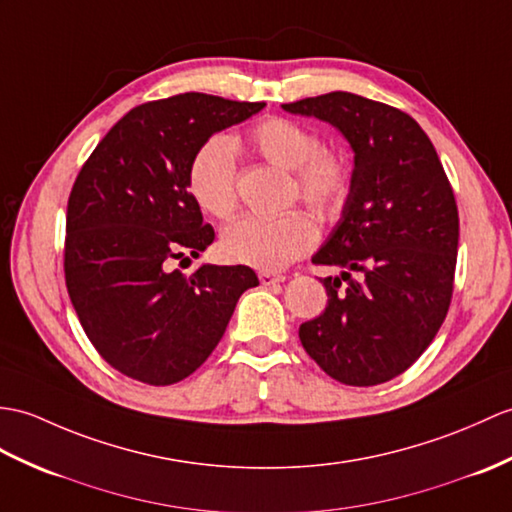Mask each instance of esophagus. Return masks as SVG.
Here are the masks:
<instances>
[{"label":"esophagus","mask_w":512,"mask_h":512,"mask_svg":"<svg viewBox=\"0 0 512 512\" xmlns=\"http://www.w3.org/2000/svg\"><path fill=\"white\" fill-rule=\"evenodd\" d=\"M259 281L264 285H277V283H283L285 277L279 275V272H272V270H261L259 272Z\"/></svg>","instance_id":"obj_1"}]
</instances>
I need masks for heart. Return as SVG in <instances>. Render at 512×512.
I'll list each match as a JSON object with an SVG mask.
<instances>
[{
  "mask_svg": "<svg viewBox=\"0 0 512 512\" xmlns=\"http://www.w3.org/2000/svg\"><path fill=\"white\" fill-rule=\"evenodd\" d=\"M251 146L266 161L294 172L299 196L318 216H329L349 189V168L342 157L320 152L314 130L283 117H268L248 133ZM189 192L216 218H229L237 207L235 144L229 137L207 139L187 168ZM316 244V227L303 211L283 216H242L222 235V253L235 264L277 270L299 259Z\"/></svg>",
  "mask_w": 512,
  "mask_h": 512,
  "instance_id": "heart-1",
  "label": "heart"
}]
</instances>
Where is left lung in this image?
Wrapping results in <instances>:
<instances>
[{
	"label": "left lung",
	"mask_w": 512,
	"mask_h": 512,
	"mask_svg": "<svg viewBox=\"0 0 512 512\" xmlns=\"http://www.w3.org/2000/svg\"><path fill=\"white\" fill-rule=\"evenodd\" d=\"M334 126L353 150L340 220L312 257L325 312L299 329L303 349L349 386L401 375L430 347L454 290L458 207L423 128L399 109L334 91L281 104Z\"/></svg>",
	"instance_id": "8db88e82"
}]
</instances>
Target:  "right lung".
<instances>
[{
  "mask_svg": "<svg viewBox=\"0 0 512 512\" xmlns=\"http://www.w3.org/2000/svg\"><path fill=\"white\" fill-rule=\"evenodd\" d=\"M264 106L207 93L141 104L82 165L67 202L65 281L87 338L120 373L152 386L181 382L259 285L248 266L200 264L192 275L170 266L200 257L216 237L189 194L194 152Z\"/></svg>",
  "mask_w": 512,
  "mask_h": 512,
  "instance_id": "obj_1",
  "label": "right lung"
}]
</instances>
